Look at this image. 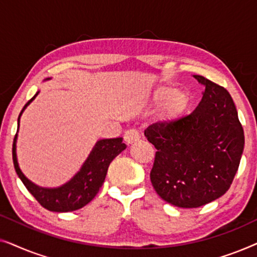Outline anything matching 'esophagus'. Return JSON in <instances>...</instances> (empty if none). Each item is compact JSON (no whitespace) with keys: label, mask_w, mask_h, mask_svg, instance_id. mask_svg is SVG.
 <instances>
[{"label":"esophagus","mask_w":257,"mask_h":257,"mask_svg":"<svg viewBox=\"0 0 257 257\" xmlns=\"http://www.w3.org/2000/svg\"><path fill=\"white\" fill-rule=\"evenodd\" d=\"M139 138H140L139 133L135 128L127 130V131H126L125 135H124V140H125L126 144H133V143L138 142Z\"/></svg>","instance_id":"obj_1"}]
</instances>
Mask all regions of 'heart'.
Listing matches in <instances>:
<instances>
[{
    "label": "heart",
    "mask_w": 257,
    "mask_h": 257,
    "mask_svg": "<svg viewBox=\"0 0 257 257\" xmlns=\"http://www.w3.org/2000/svg\"><path fill=\"white\" fill-rule=\"evenodd\" d=\"M170 86H161L159 89H157L153 93V99L156 101H163L167 99L168 101L166 104V107H165V117L167 119H173L181 113L182 111L187 107L189 98L188 94L182 90H177L174 91Z\"/></svg>",
    "instance_id": "1"
}]
</instances>
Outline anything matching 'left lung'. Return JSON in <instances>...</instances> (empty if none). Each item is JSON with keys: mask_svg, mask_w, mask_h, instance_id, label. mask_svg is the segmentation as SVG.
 <instances>
[{"mask_svg": "<svg viewBox=\"0 0 257 257\" xmlns=\"http://www.w3.org/2000/svg\"><path fill=\"white\" fill-rule=\"evenodd\" d=\"M205 86L191 114L156 122L145 137L157 149L151 182L158 195L180 208H198L229 189L244 147V133L224 87L194 75Z\"/></svg>", "mask_w": 257, "mask_h": 257, "instance_id": "8db88e82", "label": "left lung"}]
</instances>
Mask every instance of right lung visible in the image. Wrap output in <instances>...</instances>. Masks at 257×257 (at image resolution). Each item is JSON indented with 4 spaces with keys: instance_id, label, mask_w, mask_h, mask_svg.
Listing matches in <instances>:
<instances>
[{
    "instance_id": "obj_1",
    "label": "right lung",
    "mask_w": 257,
    "mask_h": 257,
    "mask_svg": "<svg viewBox=\"0 0 257 257\" xmlns=\"http://www.w3.org/2000/svg\"><path fill=\"white\" fill-rule=\"evenodd\" d=\"M37 94L38 92L24 105L20 117L28 105L36 98ZM16 140L17 135L15 136L13 144V161L17 175L22 180L28 191L41 203V206L51 212L58 213L72 212V210H77L86 206L97 195L99 188L103 186L111 161L126 149V145L122 143V138L98 140L85 163L75 174V177L71 178V180L59 187L45 188L35 185L22 173L19 163H17Z\"/></svg>"
}]
</instances>
